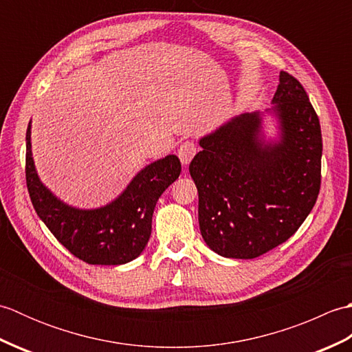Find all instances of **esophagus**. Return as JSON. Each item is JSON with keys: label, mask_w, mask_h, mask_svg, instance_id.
Masks as SVG:
<instances>
[{"label": "esophagus", "mask_w": 352, "mask_h": 352, "mask_svg": "<svg viewBox=\"0 0 352 352\" xmlns=\"http://www.w3.org/2000/svg\"><path fill=\"white\" fill-rule=\"evenodd\" d=\"M197 154V144L192 140H184L183 144L178 146V157L183 164H189L193 157Z\"/></svg>", "instance_id": "34e87169"}]
</instances>
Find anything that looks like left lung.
I'll return each mask as SVG.
<instances>
[{
	"label": "left lung",
	"mask_w": 352,
	"mask_h": 352,
	"mask_svg": "<svg viewBox=\"0 0 352 352\" xmlns=\"http://www.w3.org/2000/svg\"><path fill=\"white\" fill-rule=\"evenodd\" d=\"M272 113L280 140L260 139L261 116L243 113L199 140L189 172L208 248L228 258H256L296 233L320 189L322 134L302 85L280 72Z\"/></svg>",
	"instance_id": "obj_1"
}]
</instances>
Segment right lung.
Masks as SVG:
<instances>
[{"mask_svg": "<svg viewBox=\"0 0 352 352\" xmlns=\"http://www.w3.org/2000/svg\"><path fill=\"white\" fill-rule=\"evenodd\" d=\"M27 129L25 180L37 216L54 237L89 265H124L140 256L151 236L154 207L182 172L177 155H166L142 169L113 203L80 210L57 199L36 174Z\"/></svg>", "mask_w": 352, "mask_h": 352, "instance_id": "1", "label": "right lung"}]
</instances>
